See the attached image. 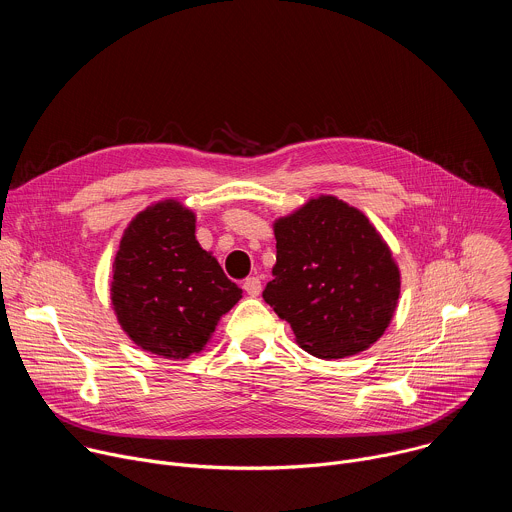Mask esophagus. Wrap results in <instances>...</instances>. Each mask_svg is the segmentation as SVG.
Returning a JSON list of instances; mask_svg holds the SVG:
<instances>
[{
	"label": "esophagus",
	"instance_id": "34e87169",
	"mask_svg": "<svg viewBox=\"0 0 512 512\" xmlns=\"http://www.w3.org/2000/svg\"><path fill=\"white\" fill-rule=\"evenodd\" d=\"M243 289L247 291V296L257 298L261 294V279L259 277H247L243 281Z\"/></svg>",
	"mask_w": 512,
	"mask_h": 512
}]
</instances>
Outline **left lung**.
Returning <instances> with one entry per match:
<instances>
[{"mask_svg": "<svg viewBox=\"0 0 512 512\" xmlns=\"http://www.w3.org/2000/svg\"><path fill=\"white\" fill-rule=\"evenodd\" d=\"M273 279L263 300L318 358L375 344L397 308L401 275L391 249L358 208L318 196L277 218Z\"/></svg>", "mask_w": 512, "mask_h": 512, "instance_id": "1", "label": "left lung"}]
</instances>
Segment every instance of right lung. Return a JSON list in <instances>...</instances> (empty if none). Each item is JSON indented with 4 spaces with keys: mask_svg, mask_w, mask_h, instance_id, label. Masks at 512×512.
Returning <instances> with one entry per match:
<instances>
[{
    "mask_svg": "<svg viewBox=\"0 0 512 512\" xmlns=\"http://www.w3.org/2000/svg\"><path fill=\"white\" fill-rule=\"evenodd\" d=\"M196 216L178 200L141 210L113 263L111 302L127 336L152 354L200 352L243 289L196 241Z\"/></svg>",
    "mask_w": 512,
    "mask_h": 512,
    "instance_id": "obj_1",
    "label": "right lung"
}]
</instances>
